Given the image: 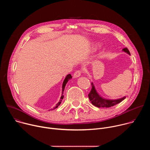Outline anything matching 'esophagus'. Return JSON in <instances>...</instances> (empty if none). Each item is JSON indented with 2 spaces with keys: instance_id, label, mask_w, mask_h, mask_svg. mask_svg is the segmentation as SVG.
I'll list each match as a JSON object with an SVG mask.
<instances>
[{
  "instance_id": "34e87169",
  "label": "esophagus",
  "mask_w": 150,
  "mask_h": 150,
  "mask_svg": "<svg viewBox=\"0 0 150 150\" xmlns=\"http://www.w3.org/2000/svg\"><path fill=\"white\" fill-rule=\"evenodd\" d=\"M81 71H76L74 74V78H78L79 76H81Z\"/></svg>"
}]
</instances>
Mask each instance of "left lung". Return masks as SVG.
<instances>
[{"label": "left lung", "instance_id": "8db88e82", "mask_svg": "<svg viewBox=\"0 0 150 150\" xmlns=\"http://www.w3.org/2000/svg\"><path fill=\"white\" fill-rule=\"evenodd\" d=\"M123 51L128 54L131 55L129 51L128 50L127 48H125L123 49ZM92 88L90 91V93L88 94V98L91 102V103L97 107V108H110L112 106H113L119 103H120L122 101H123L126 97H123L121 98L116 99V100H110V99H106L104 98H103L101 96H100L97 91L96 90V88L93 83H91Z\"/></svg>", "mask_w": 150, "mask_h": 150}]
</instances>
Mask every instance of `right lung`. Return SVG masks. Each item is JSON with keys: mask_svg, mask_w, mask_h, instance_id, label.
Instances as JSON below:
<instances>
[{"mask_svg": "<svg viewBox=\"0 0 150 150\" xmlns=\"http://www.w3.org/2000/svg\"><path fill=\"white\" fill-rule=\"evenodd\" d=\"M72 78V76H71V74H68L67 76H66V78H65V79H64V81H63V84H62V96H61V97H60V100H59V101L56 104V106L54 107V108L52 109H51L50 110H53V109H56L57 107L60 104V103H61V102H62V100H63V97H64V96H63V91H64V90H65V86H66V84L67 83V82H68V81L69 80H70L71 78Z\"/></svg>", "mask_w": 150, "mask_h": 150, "instance_id": "obj_1", "label": "right lung"}]
</instances>
